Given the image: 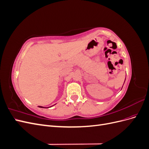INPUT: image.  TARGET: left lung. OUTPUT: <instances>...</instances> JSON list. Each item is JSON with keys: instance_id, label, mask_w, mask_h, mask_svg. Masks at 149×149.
I'll list each match as a JSON object with an SVG mask.
<instances>
[{"instance_id": "1", "label": "left lung", "mask_w": 149, "mask_h": 149, "mask_svg": "<svg viewBox=\"0 0 149 149\" xmlns=\"http://www.w3.org/2000/svg\"><path fill=\"white\" fill-rule=\"evenodd\" d=\"M125 81H124V82H125Z\"/></svg>"}]
</instances>
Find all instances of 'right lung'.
Segmentation results:
<instances>
[{"instance_id": "1", "label": "right lung", "mask_w": 149, "mask_h": 149, "mask_svg": "<svg viewBox=\"0 0 149 149\" xmlns=\"http://www.w3.org/2000/svg\"><path fill=\"white\" fill-rule=\"evenodd\" d=\"M39 107H41V108H44V107H42V106H38Z\"/></svg>"}]
</instances>
